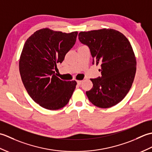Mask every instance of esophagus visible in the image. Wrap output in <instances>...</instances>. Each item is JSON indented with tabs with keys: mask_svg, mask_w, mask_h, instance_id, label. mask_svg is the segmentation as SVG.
<instances>
[{
	"mask_svg": "<svg viewBox=\"0 0 152 152\" xmlns=\"http://www.w3.org/2000/svg\"><path fill=\"white\" fill-rule=\"evenodd\" d=\"M82 83V80H78V81H77V83H78V85H80Z\"/></svg>",
	"mask_w": 152,
	"mask_h": 152,
	"instance_id": "obj_1",
	"label": "esophagus"
}]
</instances>
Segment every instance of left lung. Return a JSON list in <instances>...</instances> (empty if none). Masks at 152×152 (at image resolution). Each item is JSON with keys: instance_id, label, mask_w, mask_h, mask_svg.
Listing matches in <instances>:
<instances>
[{"instance_id": "left-lung-1", "label": "left lung", "mask_w": 152, "mask_h": 152, "mask_svg": "<svg viewBox=\"0 0 152 152\" xmlns=\"http://www.w3.org/2000/svg\"><path fill=\"white\" fill-rule=\"evenodd\" d=\"M81 43L88 46L93 64L101 66V76L91 79L93 88L86 95L93 104L107 108L124 99L133 84L137 61L129 41L112 28H102L78 34Z\"/></svg>"}]
</instances>
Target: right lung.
<instances>
[{"label":"right lung","instance_id":"add662e5","mask_svg":"<svg viewBox=\"0 0 152 152\" xmlns=\"http://www.w3.org/2000/svg\"><path fill=\"white\" fill-rule=\"evenodd\" d=\"M78 32L70 33L48 28L37 31L25 42L19 68L28 94L42 107L56 110L66 106L76 88V81H64L55 75L57 63L76 42Z\"/></svg>","mask_w":152,"mask_h":152}]
</instances>
